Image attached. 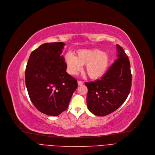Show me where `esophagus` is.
I'll return each instance as SVG.
<instances>
[{
	"label": "esophagus",
	"mask_w": 155,
	"mask_h": 155,
	"mask_svg": "<svg viewBox=\"0 0 155 155\" xmlns=\"http://www.w3.org/2000/svg\"><path fill=\"white\" fill-rule=\"evenodd\" d=\"M84 84V82L83 81H78V85H83Z\"/></svg>",
	"instance_id": "1"
}]
</instances>
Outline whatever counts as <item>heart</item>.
Masks as SVG:
<instances>
[{
  "label": "heart",
  "mask_w": 155,
  "mask_h": 155,
  "mask_svg": "<svg viewBox=\"0 0 155 155\" xmlns=\"http://www.w3.org/2000/svg\"><path fill=\"white\" fill-rule=\"evenodd\" d=\"M65 60L68 72L72 75L81 70L83 65L86 64L85 71L88 77L93 79H97L104 76L110 64L108 54L100 49L80 50L76 52V56L68 53Z\"/></svg>",
  "instance_id": "heart-1"
}]
</instances>
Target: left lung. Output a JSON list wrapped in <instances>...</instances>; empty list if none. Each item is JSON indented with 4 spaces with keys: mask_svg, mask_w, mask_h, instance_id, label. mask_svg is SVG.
I'll use <instances>...</instances> for the list:
<instances>
[{
    "mask_svg": "<svg viewBox=\"0 0 155 155\" xmlns=\"http://www.w3.org/2000/svg\"><path fill=\"white\" fill-rule=\"evenodd\" d=\"M117 58L100 79L85 83L87 87V106L95 115L105 116L119 108L130 91L132 75L129 58L117 45Z\"/></svg>",
    "mask_w": 155,
    "mask_h": 155,
    "instance_id": "left-lung-1",
    "label": "left lung"
}]
</instances>
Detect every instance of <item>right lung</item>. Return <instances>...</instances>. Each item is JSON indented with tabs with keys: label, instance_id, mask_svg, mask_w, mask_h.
Returning <instances> with one entry per match:
<instances>
[{
	"label": "right lung",
	"instance_id": "1",
	"mask_svg": "<svg viewBox=\"0 0 155 155\" xmlns=\"http://www.w3.org/2000/svg\"><path fill=\"white\" fill-rule=\"evenodd\" d=\"M65 44L46 43L33 51L26 65L25 82L34 106L44 114L57 116L67 110L78 87L77 80L66 72L62 55Z\"/></svg>",
	"mask_w": 155,
	"mask_h": 155
}]
</instances>
